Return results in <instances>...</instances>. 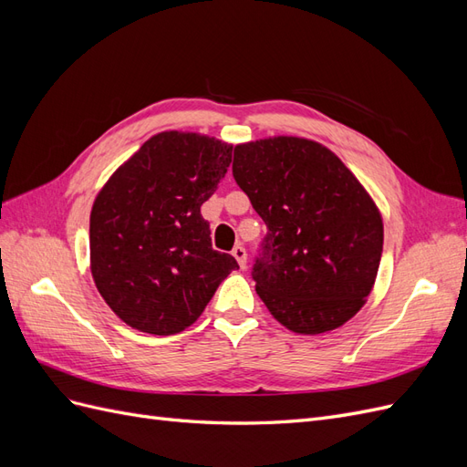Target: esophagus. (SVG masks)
<instances>
[{
	"instance_id": "obj_1",
	"label": "esophagus",
	"mask_w": 467,
	"mask_h": 467,
	"mask_svg": "<svg viewBox=\"0 0 467 467\" xmlns=\"http://www.w3.org/2000/svg\"><path fill=\"white\" fill-rule=\"evenodd\" d=\"M232 255L235 257V261L239 263V266L245 268V265H247V251H245L244 245H235V247L232 249Z\"/></svg>"
}]
</instances>
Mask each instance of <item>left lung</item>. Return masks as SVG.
Masks as SVG:
<instances>
[{"instance_id":"left-lung-1","label":"left lung","mask_w":467,"mask_h":467,"mask_svg":"<svg viewBox=\"0 0 467 467\" xmlns=\"http://www.w3.org/2000/svg\"><path fill=\"white\" fill-rule=\"evenodd\" d=\"M232 169L268 228L253 265L268 312L302 335L355 317L384 247L381 214L355 173L329 148L298 136L237 144Z\"/></svg>"}]
</instances>
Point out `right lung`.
Segmentation results:
<instances>
[{
  "mask_svg": "<svg viewBox=\"0 0 467 467\" xmlns=\"http://www.w3.org/2000/svg\"><path fill=\"white\" fill-rule=\"evenodd\" d=\"M232 144L196 132L151 136L99 191L89 218L91 275L132 329L185 331L237 261L212 249L201 206L232 163Z\"/></svg>",
  "mask_w": 467,
  "mask_h": 467,
  "instance_id": "obj_1",
  "label": "right lung"
}]
</instances>
